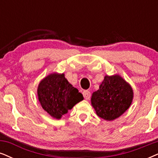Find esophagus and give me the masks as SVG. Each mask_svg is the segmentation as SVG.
Wrapping results in <instances>:
<instances>
[{"mask_svg": "<svg viewBox=\"0 0 158 158\" xmlns=\"http://www.w3.org/2000/svg\"><path fill=\"white\" fill-rule=\"evenodd\" d=\"M82 94H83L84 98H85L86 100H89V98H90L91 94H90V92H89V91L85 90V91H83Z\"/></svg>", "mask_w": 158, "mask_h": 158, "instance_id": "34e87169", "label": "esophagus"}]
</instances>
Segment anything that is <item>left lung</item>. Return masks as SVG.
Segmentation results:
<instances>
[{
	"label": "left lung",
	"instance_id": "obj_1",
	"mask_svg": "<svg viewBox=\"0 0 158 158\" xmlns=\"http://www.w3.org/2000/svg\"><path fill=\"white\" fill-rule=\"evenodd\" d=\"M133 98L132 87L120 76H105L98 90L92 95L91 103L98 117L111 121L128 109Z\"/></svg>",
	"mask_w": 158,
	"mask_h": 158
}]
</instances>
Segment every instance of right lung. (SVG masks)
Here are the masks:
<instances>
[{
    "mask_svg": "<svg viewBox=\"0 0 158 158\" xmlns=\"http://www.w3.org/2000/svg\"><path fill=\"white\" fill-rule=\"evenodd\" d=\"M37 93L43 109L58 119L84 99L82 94L68 81L64 73L48 75L40 81Z\"/></svg>",
    "mask_w": 158,
    "mask_h": 158,
    "instance_id": "add662e5",
    "label": "right lung"
}]
</instances>
